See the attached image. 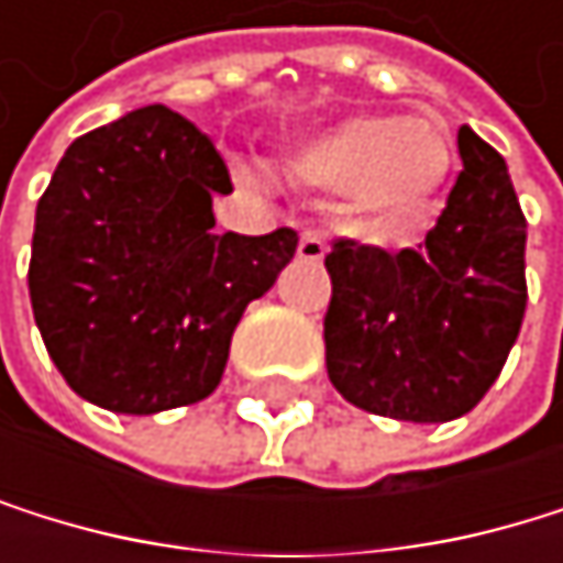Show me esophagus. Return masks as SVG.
Masks as SVG:
<instances>
[{
	"instance_id": "esophagus-1",
	"label": "esophagus",
	"mask_w": 563,
	"mask_h": 563,
	"mask_svg": "<svg viewBox=\"0 0 563 563\" xmlns=\"http://www.w3.org/2000/svg\"><path fill=\"white\" fill-rule=\"evenodd\" d=\"M323 253H328V243H323L320 232H303L300 235V246H297V256L307 260V263H320Z\"/></svg>"
}]
</instances>
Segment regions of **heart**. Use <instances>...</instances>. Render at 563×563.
I'll use <instances>...</instances> for the list:
<instances>
[{
	"label": "heart",
	"instance_id": "1",
	"mask_svg": "<svg viewBox=\"0 0 563 563\" xmlns=\"http://www.w3.org/2000/svg\"><path fill=\"white\" fill-rule=\"evenodd\" d=\"M456 165L439 118L357 114L303 137L284 162L297 185L351 196L357 222L382 243L416 235L435 212Z\"/></svg>",
	"mask_w": 563,
	"mask_h": 563
}]
</instances>
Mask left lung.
Returning <instances> with one entry per match:
<instances>
[{
    "label": "left lung",
    "mask_w": 563,
    "mask_h": 563,
    "mask_svg": "<svg viewBox=\"0 0 563 563\" xmlns=\"http://www.w3.org/2000/svg\"><path fill=\"white\" fill-rule=\"evenodd\" d=\"M463 172L419 250L338 240L323 260L328 375L372 416L452 422L500 378L527 310V219L500 151L460 128Z\"/></svg>",
    "instance_id": "1"
}]
</instances>
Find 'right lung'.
Wrapping results in <instances>:
<instances>
[{"instance_id": "right-lung-1", "label": "right lung", "mask_w": 563, "mask_h": 563, "mask_svg": "<svg viewBox=\"0 0 563 563\" xmlns=\"http://www.w3.org/2000/svg\"><path fill=\"white\" fill-rule=\"evenodd\" d=\"M232 191L209 134L165 103L77 137L36 206L30 300L67 385L121 416L196 405L297 232H216Z\"/></svg>"}]
</instances>
